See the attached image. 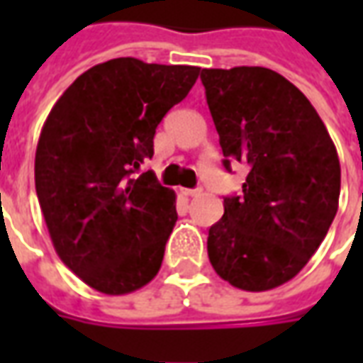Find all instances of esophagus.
<instances>
[{"instance_id": "34e87169", "label": "esophagus", "mask_w": 363, "mask_h": 363, "mask_svg": "<svg viewBox=\"0 0 363 363\" xmlns=\"http://www.w3.org/2000/svg\"><path fill=\"white\" fill-rule=\"evenodd\" d=\"M182 194L189 198H196V196H202V189H184L182 190Z\"/></svg>"}]
</instances>
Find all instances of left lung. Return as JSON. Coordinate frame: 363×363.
<instances>
[{
  "label": "left lung",
  "mask_w": 363,
  "mask_h": 363,
  "mask_svg": "<svg viewBox=\"0 0 363 363\" xmlns=\"http://www.w3.org/2000/svg\"><path fill=\"white\" fill-rule=\"evenodd\" d=\"M223 167L247 163L241 196L223 198L208 233L220 278L245 291L289 281L309 262L335 220L340 161L309 99L268 67L202 69Z\"/></svg>",
  "instance_id": "8db88e82"
}]
</instances>
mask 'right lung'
Masks as SVG:
<instances>
[{
    "instance_id": "right-lung-1",
    "label": "right lung",
    "mask_w": 363,
    "mask_h": 363,
    "mask_svg": "<svg viewBox=\"0 0 363 363\" xmlns=\"http://www.w3.org/2000/svg\"><path fill=\"white\" fill-rule=\"evenodd\" d=\"M196 66L114 58L75 79L38 138L35 186L52 245L87 286L124 296L157 276L174 192L147 171L155 128L189 95Z\"/></svg>"
}]
</instances>
